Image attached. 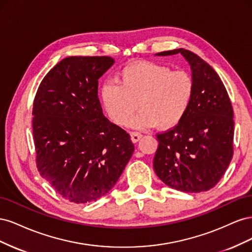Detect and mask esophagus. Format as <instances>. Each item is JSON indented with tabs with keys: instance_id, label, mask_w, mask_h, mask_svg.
<instances>
[{
	"instance_id": "1",
	"label": "esophagus",
	"mask_w": 252,
	"mask_h": 252,
	"mask_svg": "<svg viewBox=\"0 0 252 252\" xmlns=\"http://www.w3.org/2000/svg\"><path fill=\"white\" fill-rule=\"evenodd\" d=\"M130 136H131V141L133 143H136V142H139L140 139L142 138V133L136 132V131H132V132H130Z\"/></svg>"
}]
</instances>
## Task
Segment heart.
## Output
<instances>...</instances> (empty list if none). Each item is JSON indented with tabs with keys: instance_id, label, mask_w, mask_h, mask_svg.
I'll return each mask as SVG.
<instances>
[{
	"instance_id": "obj_1",
	"label": "heart",
	"mask_w": 252,
	"mask_h": 252,
	"mask_svg": "<svg viewBox=\"0 0 252 252\" xmlns=\"http://www.w3.org/2000/svg\"><path fill=\"white\" fill-rule=\"evenodd\" d=\"M119 84L107 82L100 88V101L107 117L123 125L135 110V117L126 126L147 129L158 125L170 129L185 118L194 96V80L188 71L147 61L124 67L119 73Z\"/></svg>"
}]
</instances>
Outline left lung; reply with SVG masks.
<instances>
[{
  "label": "left lung",
  "instance_id": "obj_1",
  "mask_svg": "<svg viewBox=\"0 0 252 252\" xmlns=\"http://www.w3.org/2000/svg\"><path fill=\"white\" fill-rule=\"evenodd\" d=\"M178 53L191 68L194 96L181 123L157 134L154 168L159 180L171 188L184 192L207 191L218 184L231 162L233 109L219 74L195 53L180 48L157 56Z\"/></svg>",
  "mask_w": 252,
  "mask_h": 252
}]
</instances>
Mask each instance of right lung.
Wrapping results in <instances>:
<instances>
[{
  "instance_id": "obj_1",
  "label": "right lung",
  "mask_w": 252,
  "mask_h": 252,
  "mask_svg": "<svg viewBox=\"0 0 252 252\" xmlns=\"http://www.w3.org/2000/svg\"><path fill=\"white\" fill-rule=\"evenodd\" d=\"M113 63L110 57L65 58L45 75L33 101L37 170L77 204L109 192L134 150L129 133L105 118L97 96V80Z\"/></svg>"
}]
</instances>
